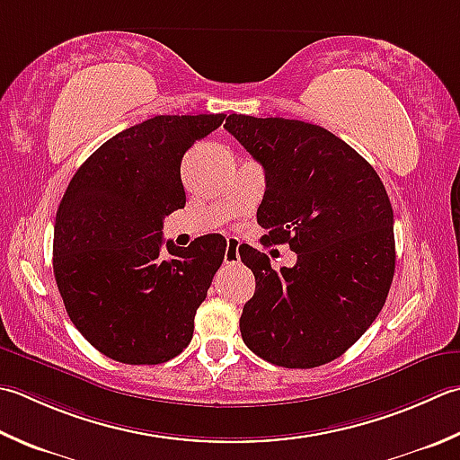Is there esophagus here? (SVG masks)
<instances>
[{
    "instance_id": "esophagus-1",
    "label": "esophagus",
    "mask_w": 460,
    "mask_h": 460,
    "mask_svg": "<svg viewBox=\"0 0 460 460\" xmlns=\"http://www.w3.org/2000/svg\"><path fill=\"white\" fill-rule=\"evenodd\" d=\"M225 263L235 265L239 263V243L235 239H227V247H225Z\"/></svg>"
}]
</instances>
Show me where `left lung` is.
I'll return each instance as SVG.
<instances>
[{
    "label": "left lung",
    "instance_id": "1",
    "mask_svg": "<svg viewBox=\"0 0 460 460\" xmlns=\"http://www.w3.org/2000/svg\"><path fill=\"white\" fill-rule=\"evenodd\" d=\"M265 169L257 223L267 241L289 243L279 271L239 247L255 295L239 321L245 345L265 361L313 368L337 358L373 325L394 275L393 207L371 164L319 125L233 113L225 123Z\"/></svg>",
    "mask_w": 460,
    "mask_h": 460
}]
</instances>
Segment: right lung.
<instances>
[{
	"instance_id": "right-lung-1",
	"label": "right lung",
	"mask_w": 460,
	"mask_h": 460,
	"mask_svg": "<svg viewBox=\"0 0 460 460\" xmlns=\"http://www.w3.org/2000/svg\"><path fill=\"white\" fill-rule=\"evenodd\" d=\"M225 113L157 115L105 141L59 203L53 275L75 329L99 353L159 365L191 343L227 241L164 247V217L185 207L181 159Z\"/></svg>"
}]
</instances>
